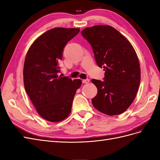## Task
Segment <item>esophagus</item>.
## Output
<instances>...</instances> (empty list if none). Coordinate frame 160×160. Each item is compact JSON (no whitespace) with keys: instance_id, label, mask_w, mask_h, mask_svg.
<instances>
[{"instance_id":"34e87169","label":"esophagus","mask_w":160,"mask_h":160,"mask_svg":"<svg viewBox=\"0 0 160 160\" xmlns=\"http://www.w3.org/2000/svg\"><path fill=\"white\" fill-rule=\"evenodd\" d=\"M89 79H83V83H89Z\"/></svg>"}]
</instances>
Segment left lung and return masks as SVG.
I'll return each instance as SVG.
<instances>
[{"mask_svg": "<svg viewBox=\"0 0 160 160\" xmlns=\"http://www.w3.org/2000/svg\"><path fill=\"white\" fill-rule=\"evenodd\" d=\"M81 35L91 45L97 64L105 71L104 81L91 80L98 89L92 104L108 115L123 113L135 99L141 79L134 48L126 37L108 25L87 27Z\"/></svg>", "mask_w": 160, "mask_h": 160, "instance_id": "obj_1", "label": "left lung"}]
</instances>
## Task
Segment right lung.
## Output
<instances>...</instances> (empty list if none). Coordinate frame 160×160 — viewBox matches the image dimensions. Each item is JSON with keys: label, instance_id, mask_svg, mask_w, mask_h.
I'll return each mask as SVG.
<instances>
[{"label": "right lung", "instance_id": "right-lung-1", "mask_svg": "<svg viewBox=\"0 0 160 160\" xmlns=\"http://www.w3.org/2000/svg\"><path fill=\"white\" fill-rule=\"evenodd\" d=\"M79 31V28L62 27L47 31L32 42L25 57L23 81L26 92L38 113L51 122L68 117L82 83L81 79L58 75L63 48Z\"/></svg>", "mask_w": 160, "mask_h": 160}]
</instances>
